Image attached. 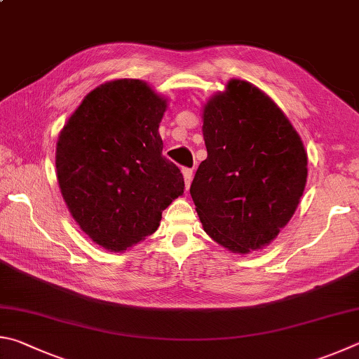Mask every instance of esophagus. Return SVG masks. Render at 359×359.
Returning a JSON list of instances; mask_svg holds the SVG:
<instances>
[{"mask_svg": "<svg viewBox=\"0 0 359 359\" xmlns=\"http://www.w3.org/2000/svg\"><path fill=\"white\" fill-rule=\"evenodd\" d=\"M192 168H183V176H184V184L186 189H189L191 183H192Z\"/></svg>", "mask_w": 359, "mask_h": 359, "instance_id": "34e87169", "label": "esophagus"}]
</instances>
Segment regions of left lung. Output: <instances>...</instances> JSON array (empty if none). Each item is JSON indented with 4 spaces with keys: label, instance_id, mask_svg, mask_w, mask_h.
<instances>
[{
    "label": "left lung",
    "instance_id": "obj_1",
    "mask_svg": "<svg viewBox=\"0 0 359 359\" xmlns=\"http://www.w3.org/2000/svg\"><path fill=\"white\" fill-rule=\"evenodd\" d=\"M208 157L191 196L203 230L233 254L268 246L290 221L307 181V153L260 88L231 79L203 107Z\"/></svg>",
    "mask_w": 359,
    "mask_h": 359
}]
</instances>
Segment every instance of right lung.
I'll return each mask as SVG.
<instances>
[{
  "label": "right lung",
  "instance_id": "obj_1",
  "mask_svg": "<svg viewBox=\"0 0 359 359\" xmlns=\"http://www.w3.org/2000/svg\"><path fill=\"white\" fill-rule=\"evenodd\" d=\"M167 99L147 81L118 79L88 93L61 129L56 178L80 229L110 252L153 235L184 178L162 156Z\"/></svg>",
  "mask_w": 359,
  "mask_h": 359
}]
</instances>
